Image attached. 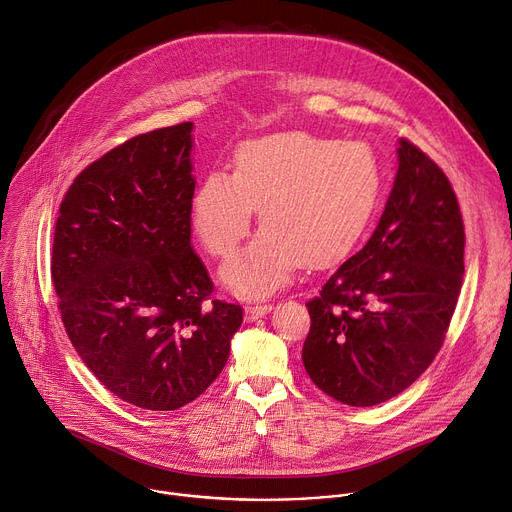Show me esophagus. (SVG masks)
I'll return each instance as SVG.
<instances>
[{
    "label": "esophagus",
    "instance_id": "obj_1",
    "mask_svg": "<svg viewBox=\"0 0 512 512\" xmlns=\"http://www.w3.org/2000/svg\"><path fill=\"white\" fill-rule=\"evenodd\" d=\"M271 312V304L269 302H253V304H249L247 308H245V314H247V318L249 320H255V318H261V316H265V314H269Z\"/></svg>",
    "mask_w": 512,
    "mask_h": 512
}]
</instances>
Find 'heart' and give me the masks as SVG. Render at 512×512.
Instances as JSON below:
<instances>
[{
    "instance_id": "b5f03b06",
    "label": "heart",
    "mask_w": 512,
    "mask_h": 512,
    "mask_svg": "<svg viewBox=\"0 0 512 512\" xmlns=\"http://www.w3.org/2000/svg\"><path fill=\"white\" fill-rule=\"evenodd\" d=\"M380 188V163L367 145L277 132L243 143L235 173L204 175L192 200V226L210 255L228 257L257 208L263 230L222 267V280L232 290L267 294L296 263L320 269L343 261L367 228Z\"/></svg>"
}]
</instances>
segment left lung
<instances>
[{"label":"left lung","instance_id":"left-lung-1","mask_svg":"<svg viewBox=\"0 0 512 512\" xmlns=\"http://www.w3.org/2000/svg\"><path fill=\"white\" fill-rule=\"evenodd\" d=\"M398 171L365 247L308 306L302 361L310 380L349 406L398 396L431 365L463 280V220L447 175L400 138Z\"/></svg>","mask_w":512,"mask_h":512}]
</instances>
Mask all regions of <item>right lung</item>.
I'll return each instance as SVG.
<instances>
[{
  "instance_id": "add662e5",
  "label": "right lung",
  "mask_w": 512,
  "mask_h": 512,
  "mask_svg": "<svg viewBox=\"0 0 512 512\" xmlns=\"http://www.w3.org/2000/svg\"><path fill=\"white\" fill-rule=\"evenodd\" d=\"M194 122L138 134L83 169L59 210L53 282L65 331L112 394L147 410L196 400L243 308L212 300L192 239Z\"/></svg>"
}]
</instances>
